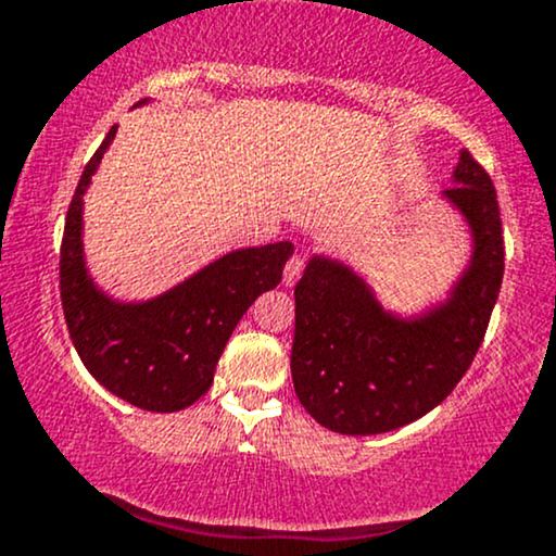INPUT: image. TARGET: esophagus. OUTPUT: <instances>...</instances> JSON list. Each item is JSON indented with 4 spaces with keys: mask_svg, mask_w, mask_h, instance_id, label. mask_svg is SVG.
Returning a JSON list of instances; mask_svg holds the SVG:
<instances>
[{
    "mask_svg": "<svg viewBox=\"0 0 556 556\" xmlns=\"http://www.w3.org/2000/svg\"><path fill=\"white\" fill-rule=\"evenodd\" d=\"M305 269V258L303 256H290V261L285 264V285L292 287L300 279V274Z\"/></svg>",
    "mask_w": 556,
    "mask_h": 556,
    "instance_id": "obj_1",
    "label": "esophagus"
}]
</instances>
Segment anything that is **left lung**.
<instances>
[{"mask_svg": "<svg viewBox=\"0 0 556 556\" xmlns=\"http://www.w3.org/2000/svg\"><path fill=\"white\" fill-rule=\"evenodd\" d=\"M444 198L473 232V256L450 298L424 316L379 305L350 266L314 256L295 285L292 384L300 405L337 433L366 437L433 410L473 363L504 274L500 203L489 172L463 151Z\"/></svg>", "mask_w": 556, "mask_h": 556, "instance_id": "8db88e82", "label": "left lung"}]
</instances>
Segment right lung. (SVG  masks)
<instances>
[{
    "mask_svg": "<svg viewBox=\"0 0 556 556\" xmlns=\"http://www.w3.org/2000/svg\"><path fill=\"white\" fill-rule=\"evenodd\" d=\"M117 127L83 169L70 201L60 251V292L70 340L83 366L140 410L175 413L208 392L222 350L261 292L282 282L292 242L242 248L146 303H117L83 261V193Z\"/></svg>",
    "mask_w": 556,
    "mask_h": 556,
    "instance_id": "1",
    "label": "right lung"
}]
</instances>
